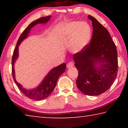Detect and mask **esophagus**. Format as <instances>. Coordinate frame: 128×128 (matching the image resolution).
I'll return each mask as SVG.
<instances>
[{"mask_svg":"<svg viewBox=\"0 0 128 128\" xmlns=\"http://www.w3.org/2000/svg\"><path fill=\"white\" fill-rule=\"evenodd\" d=\"M73 66H74V62H69L66 65V66H67V68H72V67H73Z\"/></svg>","mask_w":128,"mask_h":128,"instance_id":"1","label":"esophagus"}]
</instances>
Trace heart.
<instances>
[{"mask_svg": "<svg viewBox=\"0 0 128 128\" xmlns=\"http://www.w3.org/2000/svg\"><path fill=\"white\" fill-rule=\"evenodd\" d=\"M91 28L88 24L72 21L66 25L62 35L67 38L72 36L69 43V50L73 53H77L88 44L91 38Z\"/></svg>", "mask_w": 128, "mask_h": 128, "instance_id": "obj_1", "label": "heart"}]
</instances>
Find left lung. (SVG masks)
Instances as JSON below:
<instances>
[{"instance_id": "obj_1", "label": "left lung", "mask_w": 128, "mask_h": 128, "mask_svg": "<svg viewBox=\"0 0 128 128\" xmlns=\"http://www.w3.org/2000/svg\"><path fill=\"white\" fill-rule=\"evenodd\" d=\"M92 36L82 50L73 55L74 66L78 71L77 88L90 96L99 95L111 88L118 74V52L108 30L94 17Z\"/></svg>"}]
</instances>
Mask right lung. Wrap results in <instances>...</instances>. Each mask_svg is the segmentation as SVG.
I'll return each instance as SVG.
<instances>
[{"instance_id":"obj_1","label":"right lung","mask_w":128,"mask_h":128,"mask_svg":"<svg viewBox=\"0 0 128 128\" xmlns=\"http://www.w3.org/2000/svg\"><path fill=\"white\" fill-rule=\"evenodd\" d=\"M51 16H48L46 17H43L40 18H38L36 21L32 22L31 24L28 25V26L24 30V32L21 34L20 37H19L18 40H17V44L16 48H14V54L12 56V76L14 78V81L16 85L18 86L19 90L25 95L26 96L30 99H33L36 100H40L42 99H44L47 98V97L51 95L52 92H53L54 88H55L57 81L59 77L61 76L62 73L65 72L66 69V64L65 63L62 64L60 66L55 67L53 68L51 70H50L48 74H47L44 80H43L40 85L37 88L33 89H25L23 88L22 86L16 81L14 75V64L16 62L18 56V46L21 42L27 38L28 34L32 28L38 24H45L48 22L50 20Z\"/></svg>"}]
</instances>
